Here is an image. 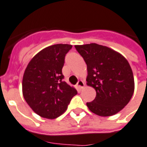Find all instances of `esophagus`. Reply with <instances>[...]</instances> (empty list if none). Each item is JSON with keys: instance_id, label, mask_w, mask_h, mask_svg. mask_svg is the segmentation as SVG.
Returning a JSON list of instances; mask_svg holds the SVG:
<instances>
[{"instance_id": "esophagus-1", "label": "esophagus", "mask_w": 147, "mask_h": 147, "mask_svg": "<svg viewBox=\"0 0 147 147\" xmlns=\"http://www.w3.org/2000/svg\"><path fill=\"white\" fill-rule=\"evenodd\" d=\"M77 86L80 89H82V88L84 87V82L82 81V80H79L77 83Z\"/></svg>"}]
</instances>
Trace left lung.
<instances>
[{
  "label": "left lung",
  "instance_id": "left-lung-1",
  "mask_svg": "<svg viewBox=\"0 0 147 147\" xmlns=\"http://www.w3.org/2000/svg\"><path fill=\"white\" fill-rule=\"evenodd\" d=\"M87 64V84L95 89L96 97L87 102L92 113L110 116L129 102L134 90V80L125 57L106 46L95 43L76 45Z\"/></svg>",
  "mask_w": 147,
  "mask_h": 147
}]
</instances>
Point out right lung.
I'll list each match as a JSON object with an SVG mask.
<instances>
[{
    "label": "right lung",
    "mask_w": 147,
    "mask_h": 147,
    "mask_svg": "<svg viewBox=\"0 0 147 147\" xmlns=\"http://www.w3.org/2000/svg\"><path fill=\"white\" fill-rule=\"evenodd\" d=\"M72 46L58 44L37 53L27 65L22 79V94L34 113L49 119L67 109L77 90L63 81L65 57Z\"/></svg>",
    "instance_id": "add662e5"
}]
</instances>
